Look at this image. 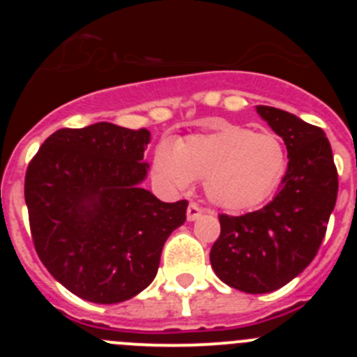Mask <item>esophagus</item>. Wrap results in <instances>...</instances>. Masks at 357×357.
I'll return each mask as SVG.
<instances>
[{
  "mask_svg": "<svg viewBox=\"0 0 357 357\" xmlns=\"http://www.w3.org/2000/svg\"><path fill=\"white\" fill-rule=\"evenodd\" d=\"M202 214H204V208H202L200 205L193 204V202L188 205V208H186V218H188V221H195V219H199Z\"/></svg>",
  "mask_w": 357,
  "mask_h": 357,
  "instance_id": "esophagus-1",
  "label": "esophagus"
}]
</instances>
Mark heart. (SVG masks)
I'll list each match as a JSON object with an SVG mask.
<instances>
[{
	"instance_id": "heart-1",
	"label": "heart",
	"mask_w": 357,
	"mask_h": 357,
	"mask_svg": "<svg viewBox=\"0 0 357 357\" xmlns=\"http://www.w3.org/2000/svg\"><path fill=\"white\" fill-rule=\"evenodd\" d=\"M289 155L276 135H257L242 126H219L205 135L160 145L152 164L153 178L169 190H185L204 179L208 200L228 211L261 204L282 183Z\"/></svg>"
}]
</instances>
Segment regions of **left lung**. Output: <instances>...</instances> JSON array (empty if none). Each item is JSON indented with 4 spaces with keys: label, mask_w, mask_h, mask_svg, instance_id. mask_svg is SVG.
<instances>
[{
    "label": "left lung",
    "mask_w": 357,
    "mask_h": 357,
    "mask_svg": "<svg viewBox=\"0 0 357 357\" xmlns=\"http://www.w3.org/2000/svg\"><path fill=\"white\" fill-rule=\"evenodd\" d=\"M257 114L282 136L289 167L268 205L243 215L219 214L221 235L211 264L221 282L245 294H268L301 275L318 254L338 192L325 131L275 107Z\"/></svg>",
    "instance_id": "8db88e82"
}]
</instances>
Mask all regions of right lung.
<instances>
[{
	"label": "right lung",
	"mask_w": 357,
	"mask_h": 357,
	"mask_svg": "<svg viewBox=\"0 0 357 357\" xmlns=\"http://www.w3.org/2000/svg\"><path fill=\"white\" fill-rule=\"evenodd\" d=\"M149 129L96 122L53 132L25 172L32 242L56 282L84 301L117 304L153 282L162 247L188 202L142 188Z\"/></svg>",
	"instance_id": "obj_1"
}]
</instances>
